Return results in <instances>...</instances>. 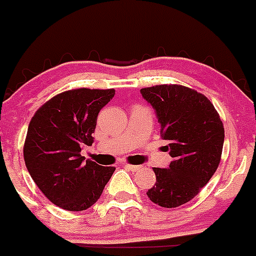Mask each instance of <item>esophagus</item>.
<instances>
[{
	"mask_svg": "<svg viewBox=\"0 0 256 256\" xmlns=\"http://www.w3.org/2000/svg\"><path fill=\"white\" fill-rule=\"evenodd\" d=\"M124 168H126V169H130V170H132V172H137V170H140V169H141V166H140V165H132V164H124Z\"/></svg>",
	"mask_w": 256,
	"mask_h": 256,
	"instance_id": "1",
	"label": "esophagus"
}]
</instances>
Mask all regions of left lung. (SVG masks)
I'll use <instances>...</instances> for the list:
<instances>
[{"label": "left lung", "mask_w": 256, "mask_h": 256, "mask_svg": "<svg viewBox=\"0 0 256 256\" xmlns=\"http://www.w3.org/2000/svg\"><path fill=\"white\" fill-rule=\"evenodd\" d=\"M160 123V136L173 162L154 168L156 183L148 191L152 202L177 208L195 198L216 173L222 158L224 128L208 97L180 84L142 88Z\"/></svg>", "instance_id": "1"}]
</instances>
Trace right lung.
<instances>
[{"label":"right lung","mask_w":256,"mask_h":256,"mask_svg":"<svg viewBox=\"0 0 256 256\" xmlns=\"http://www.w3.org/2000/svg\"><path fill=\"white\" fill-rule=\"evenodd\" d=\"M115 91L76 88L61 92L38 108L24 142V162L38 188L56 206L82 212L100 198L114 166L80 155L94 142L97 115Z\"/></svg>","instance_id":"right-lung-1"}]
</instances>
